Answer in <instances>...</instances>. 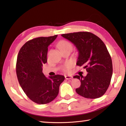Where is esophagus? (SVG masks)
<instances>
[{"label":"esophagus","instance_id":"1","mask_svg":"<svg viewBox=\"0 0 126 126\" xmlns=\"http://www.w3.org/2000/svg\"><path fill=\"white\" fill-rule=\"evenodd\" d=\"M65 77L66 79H73V76H69V75H66L65 76Z\"/></svg>","mask_w":126,"mask_h":126}]
</instances>
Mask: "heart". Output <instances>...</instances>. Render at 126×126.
<instances>
[{"mask_svg": "<svg viewBox=\"0 0 126 126\" xmlns=\"http://www.w3.org/2000/svg\"><path fill=\"white\" fill-rule=\"evenodd\" d=\"M58 47L60 50L62 49H68V48H70V49H72L71 44L70 43L65 41H61L58 44ZM72 66H73V65H72L71 63H66V64L64 66L63 69L64 71H67L70 70Z\"/></svg>", "mask_w": 126, "mask_h": 126, "instance_id": "b5f03b06", "label": "heart"}]
</instances>
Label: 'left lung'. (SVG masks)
<instances>
[{
  "instance_id": "left-lung-1",
  "label": "left lung",
  "mask_w": 126,
  "mask_h": 126,
  "mask_svg": "<svg viewBox=\"0 0 126 126\" xmlns=\"http://www.w3.org/2000/svg\"><path fill=\"white\" fill-rule=\"evenodd\" d=\"M77 48L76 64L86 68V76L75 75L81 85L76 89L79 95L87 98H97L104 94L113 74L112 61L107 47L97 36L88 32L61 34Z\"/></svg>"
}]
</instances>
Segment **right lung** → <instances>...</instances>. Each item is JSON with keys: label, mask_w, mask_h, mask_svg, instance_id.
I'll return each mask as SVG.
<instances>
[{"label": "right lung", "mask_w": 126, "mask_h": 126, "mask_svg": "<svg viewBox=\"0 0 126 126\" xmlns=\"http://www.w3.org/2000/svg\"><path fill=\"white\" fill-rule=\"evenodd\" d=\"M57 35L38 37L26 43L18 53L16 73L20 87L34 102L47 104L57 97L65 77L56 75L49 77L43 73V64L47 62L48 47Z\"/></svg>", "instance_id": "add662e5"}]
</instances>
